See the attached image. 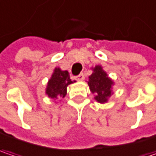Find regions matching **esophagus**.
<instances>
[{"mask_svg":"<svg viewBox=\"0 0 156 156\" xmlns=\"http://www.w3.org/2000/svg\"><path fill=\"white\" fill-rule=\"evenodd\" d=\"M84 78H85V76H84L83 73H80L79 75L76 76V79H77L78 81H82V80H84Z\"/></svg>","mask_w":156,"mask_h":156,"instance_id":"obj_1","label":"esophagus"}]
</instances>
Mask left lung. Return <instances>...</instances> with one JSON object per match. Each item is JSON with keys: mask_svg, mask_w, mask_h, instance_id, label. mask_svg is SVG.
<instances>
[{"mask_svg": "<svg viewBox=\"0 0 156 156\" xmlns=\"http://www.w3.org/2000/svg\"><path fill=\"white\" fill-rule=\"evenodd\" d=\"M93 74L89 77L88 86L90 91L95 94L94 99L100 103H105L112 94V86L114 82L108 77V74L102 69L101 65H97L94 69Z\"/></svg>", "mask_w": 156, "mask_h": 156, "instance_id": "obj_1", "label": "left lung"}]
</instances>
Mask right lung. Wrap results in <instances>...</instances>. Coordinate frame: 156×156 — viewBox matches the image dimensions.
<instances>
[{"label": "right lung", "instance_id": "obj_1", "mask_svg": "<svg viewBox=\"0 0 156 156\" xmlns=\"http://www.w3.org/2000/svg\"><path fill=\"white\" fill-rule=\"evenodd\" d=\"M67 70H62L60 68H55L48 80L46 88V94L51 99H57L58 97H65L67 94V87L72 84Z\"/></svg>", "mask_w": 156, "mask_h": 156}]
</instances>
